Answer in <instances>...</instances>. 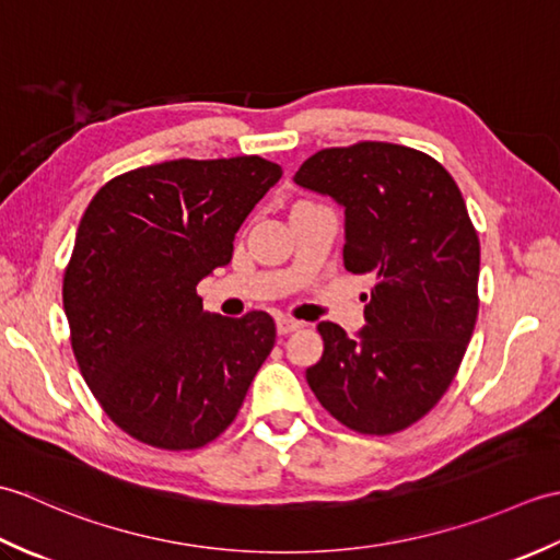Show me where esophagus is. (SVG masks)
<instances>
[{"label":"esophagus","mask_w":560,"mask_h":560,"mask_svg":"<svg viewBox=\"0 0 560 560\" xmlns=\"http://www.w3.org/2000/svg\"><path fill=\"white\" fill-rule=\"evenodd\" d=\"M303 325L299 323V319H291V317H279L277 319V329L279 335H291V331H299Z\"/></svg>","instance_id":"1"}]
</instances>
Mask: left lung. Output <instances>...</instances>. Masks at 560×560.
I'll use <instances>...</instances> for the list:
<instances>
[{"label":"left lung","instance_id":"left-lung-1","mask_svg":"<svg viewBox=\"0 0 560 560\" xmlns=\"http://www.w3.org/2000/svg\"><path fill=\"white\" fill-rule=\"evenodd\" d=\"M293 180L343 207V267L375 279L359 335L317 325L325 351L307 385L351 431H404L445 395L477 325L479 235L459 187L387 141L317 151Z\"/></svg>","mask_w":560,"mask_h":560}]
</instances>
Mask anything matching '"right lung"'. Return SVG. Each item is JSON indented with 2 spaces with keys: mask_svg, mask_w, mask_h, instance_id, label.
Masks as SVG:
<instances>
[{
  "mask_svg": "<svg viewBox=\"0 0 560 560\" xmlns=\"http://www.w3.org/2000/svg\"><path fill=\"white\" fill-rule=\"evenodd\" d=\"M279 177L259 156L177 159L113 177L83 211L62 287L71 349L103 411L141 443H211L273 349L267 313H207L197 283L229 265Z\"/></svg>",
  "mask_w": 560,
  "mask_h": 560,
  "instance_id": "right-lung-1",
  "label": "right lung"
}]
</instances>
